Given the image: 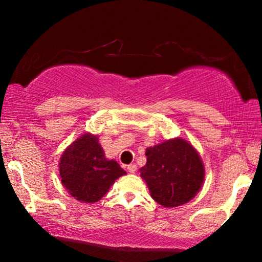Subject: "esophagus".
I'll list each match as a JSON object with an SVG mask.
<instances>
[{"label":"esophagus","mask_w":262,"mask_h":262,"mask_svg":"<svg viewBox=\"0 0 262 262\" xmlns=\"http://www.w3.org/2000/svg\"><path fill=\"white\" fill-rule=\"evenodd\" d=\"M127 170L130 171L131 174H134V173H136V171H137V166H136L135 163H134V164H128V166H127Z\"/></svg>","instance_id":"34e87169"}]
</instances>
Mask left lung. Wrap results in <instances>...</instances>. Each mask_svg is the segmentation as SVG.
<instances>
[{"label": "left lung", "instance_id": "1", "mask_svg": "<svg viewBox=\"0 0 262 262\" xmlns=\"http://www.w3.org/2000/svg\"><path fill=\"white\" fill-rule=\"evenodd\" d=\"M141 178L151 198L164 207L188 203L203 187L205 168L194 146L186 139H167L145 150Z\"/></svg>", "mask_w": 262, "mask_h": 262}]
</instances>
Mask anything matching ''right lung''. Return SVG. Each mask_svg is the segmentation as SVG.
<instances>
[{"instance_id": "add662e5", "label": "right lung", "mask_w": 262, "mask_h": 262, "mask_svg": "<svg viewBox=\"0 0 262 262\" xmlns=\"http://www.w3.org/2000/svg\"><path fill=\"white\" fill-rule=\"evenodd\" d=\"M59 177L64 188L82 203H96L118 178L126 175L119 163L105 156L99 137L81 135L60 156Z\"/></svg>"}]
</instances>
